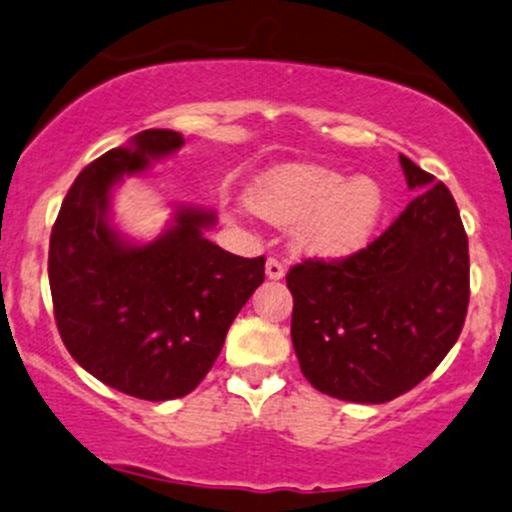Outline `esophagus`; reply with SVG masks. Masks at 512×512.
I'll list each match as a JSON object with an SVG mask.
<instances>
[{"label": "esophagus", "mask_w": 512, "mask_h": 512, "mask_svg": "<svg viewBox=\"0 0 512 512\" xmlns=\"http://www.w3.org/2000/svg\"><path fill=\"white\" fill-rule=\"evenodd\" d=\"M266 276L271 280H280L285 276V266L278 261V258H273V256L268 258V261H266Z\"/></svg>", "instance_id": "34e87169"}]
</instances>
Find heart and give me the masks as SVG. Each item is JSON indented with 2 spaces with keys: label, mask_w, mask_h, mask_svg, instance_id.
I'll return each mask as SVG.
<instances>
[{
  "label": "heart",
  "mask_w": 512,
  "mask_h": 512,
  "mask_svg": "<svg viewBox=\"0 0 512 512\" xmlns=\"http://www.w3.org/2000/svg\"><path fill=\"white\" fill-rule=\"evenodd\" d=\"M251 212L278 227L295 224L305 254L339 258L366 244L383 214V188L368 175L344 180L317 163H283L266 170L246 192Z\"/></svg>",
  "instance_id": "1"
}]
</instances>
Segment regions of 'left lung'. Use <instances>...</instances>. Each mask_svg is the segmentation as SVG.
I'll use <instances>...</instances> for the list:
<instances>
[{"instance_id":"left-lung-1","label":"left lung","mask_w":512,"mask_h":512,"mask_svg":"<svg viewBox=\"0 0 512 512\" xmlns=\"http://www.w3.org/2000/svg\"><path fill=\"white\" fill-rule=\"evenodd\" d=\"M415 190L366 249L288 271L300 371L320 393L388 403L442 364L469 307V239L452 192L400 156Z\"/></svg>"}]
</instances>
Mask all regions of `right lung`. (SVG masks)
Segmentation results:
<instances>
[{
	"label": "right lung",
	"instance_id": "right-lung-1",
	"mask_svg": "<svg viewBox=\"0 0 512 512\" xmlns=\"http://www.w3.org/2000/svg\"><path fill=\"white\" fill-rule=\"evenodd\" d=\"M183 134L146 129L82 168L60 205L48 249L60 339L104 386L141 400L183 398L200 386L229 327L266 278V258L205 239L214 214L183 207L146 246L109 224V195L124 175L183 146Z\"/></svg>",
	"mask_w": 512,
	"mask_h": 512
}]
</instances>
